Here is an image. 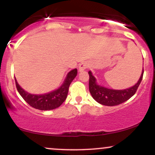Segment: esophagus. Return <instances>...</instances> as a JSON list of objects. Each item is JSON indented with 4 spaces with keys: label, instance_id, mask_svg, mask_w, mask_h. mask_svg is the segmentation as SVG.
<instances>
[{
    "label": "esophagus",
    "instance_id": "esophagus-1",
    "mask_svg": "<svg viewBox=\"0 0 155 155\" xmlns=\"http://www.w3.org/2000/svg\"><path fill=\"white\" fill-rule=\"evenodd\" d=\"M88 68V64L86 63V62H82L79 64V71H83L86 70L87 68Z\"/></svg>",
    "mask_w": 155,
    "mask_h": 155
}]
</instances>
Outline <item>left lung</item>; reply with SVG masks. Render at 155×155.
<instances>
[{
    "instance_id": "left-lung-1",
    "label": "left lung",
    "mask_w": 155,
    "mask_h": 155,
    "mask_svg": "<svg viewBox=\"0 0 155 155\" xmlns=\"http://www.w3.org/2000/svg\"><path fill=\"white\" fill-rule=\"evenodd\" d=\"M90 79H89V90L92 97L99 104L108 106H114L121 104L129 100L132 96L136 93L138 86L140 85L141 80L143 79V68L140 75L139 80L134 86L125 90H111L104 87L100 86L96 82L95 78L92 76V72H88Z\"/></svg>"
}]
</instances>
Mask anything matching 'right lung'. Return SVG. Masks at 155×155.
Instances as JSON below:
<instances>
[{"label": "right lung", "instance_id": "1", "mask_svg": "<svg viewBox=\"0 0 155 155\" xmlns=\"http://www.w3.org/2000/svg\"><path fill=\"white\" fill-rule=\"evenodd\" d=\"M76 75H77V69L75 68L71 71L68 74L63 85L60 88L44 95H32L21 88L16 79L15 83L19 93L30 106L36 109L47 111V110L54 109L61 106V104L66 99L69 86Z\"/></svg>", "mask_w": 155, "mask_h": 155}]
</instances>
